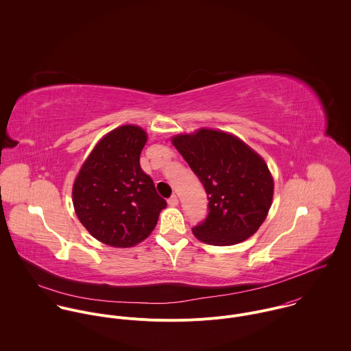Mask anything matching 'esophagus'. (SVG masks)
Listing matches in <instances>:
<instances>
[{
  "instance_id": "obj_1",
  "label": "esophagus",
  "mask_w": 351,
  "mask_h": 351,
  "mask_svg": "<svg viewBox=\"0 0 351 351\" xmlns=\"http://www.w3.org/2000/svg\"><path fill=\"white\" fill-rule=\"evenodd\" d=\"M167 204H169L170 206H177V205H178V197H177L176 195H173V196L167 200Z\"/></svg>"
}]
</instances>
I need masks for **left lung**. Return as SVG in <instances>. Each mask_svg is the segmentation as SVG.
<instances>
[{
	"label": "left lung",
	"mask_w": 351,
	"mask_h": 351,
	"mask_svg": "<svg viewBox=\"0 0 351 351\" xmlns=\"http://www.w3.org/2000/svg\"><path fill=\"white\" fill-rule=\"evenodd\" d=\"M199 177L208 196V215L192 228L212 246L250 238L265 221L273 200V178L265 160L234 135L201 128L171 139Z\"/></svg>",
	"instance_id": "8db88e82"
}]
</instances>
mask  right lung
<instances>
[{"label": "right lung", "mask_w": 351, "mask_h": 351, "mask_svg": "<svg viewBox=\"0 0 351 351\" xmlns=\"http://www.w3.org/2000/svg\"><path fill=\"white\" fill-rule=\"evenodd\" d=\"M146 142L147 134L138 125L110 131L74 181L73 204L80 221L108 246L132 247L145 241L167 205L141 167Z\"/></svg>", "instance_id": "obj_1"}]
</instances>
